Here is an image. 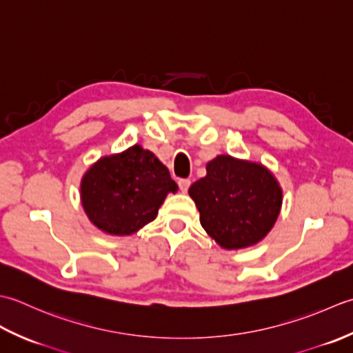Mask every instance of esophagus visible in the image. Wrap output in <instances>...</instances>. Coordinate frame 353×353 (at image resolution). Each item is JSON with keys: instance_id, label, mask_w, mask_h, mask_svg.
Returning a JSON list of instances; mask_svg holds the SVG:
<instances>
[{"instance_id": "1", "label": "esophagus", "mask_w": 353, "mask_h": 353, "mask_svg": "<svg viewBox=\"0 0 353 353\" xmlns=\"http://www.w3.org/2000/svg\"><path fill=\"white\" fill-rule=\"evenodd\" d=\"M178 185H179V190H181L183 193H185L187 190H189V187H190V179H179Z\"/></svg>"}]
</instances>
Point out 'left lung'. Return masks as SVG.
<instances>
[{"label": "left lung", "instance_id": "1", "mask_svg": "<svg viewBox=\"0 0 353 353\" xmlns=\"http://www.w3.org/2000/svg\"><path fill=\"white\" fill-rule=\"evenodd\" d=\"M207 175L189 189L201 225L224 250L256 245L267 236L282 208L277 178L261 163L218 155L205 166Z\"/></svg>", "mask_w": 353, "mask_h": 353}]
</instances>
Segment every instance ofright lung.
<instances>
[{
    "label": "right lung",
    "mask_w": 353,
    "mask_h": 353,
    "mask_svg": "<svg viewBox=\"0 0 353 353\" xmlns=\"http://www.w3.org/2000/svg\"><path fill=\"white\" fill-rule=\"evenodd\" d=\"M178 185L155 154L140 145L99 158L81 181V201L100 232L129 236L154 221Z\"/></svg>",
    "instance_id": "right-lung-1"
}]
</instances>
